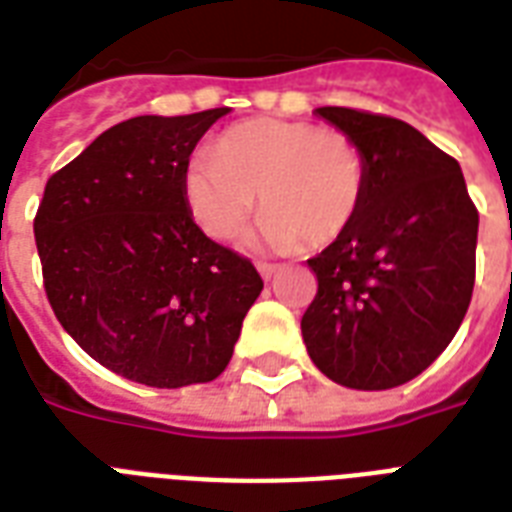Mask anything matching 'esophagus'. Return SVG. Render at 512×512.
<instances>
[{
    "label": "esophagus",
    "instance_id": "esophagus-1",
    "mask_svg": "<svg viewBox=\"0 0 512 512\" xmlns=\"http://www.w3.org/2000/svg\"><path fill=\"white\" fill-rule=\"evenodd\" d=\"M257 271H260V276H263L265 281L271 279V276H276V271H279V265H271V263H257Z\"/></svg>",
    "mask_w": 512,
    "mask_h": 512
}]
</instances>
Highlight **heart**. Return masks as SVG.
Returning a JSON list of instances; mask_svg holds the SVG:
<instances>
[{"instance_id":"heart-1","label":"heart","mask_w":512,"mask_h":512,"mask_svg":"<svg viewBox=\"0 0 512 512\" xmlns=\"http://www.w3.org/2000/svg\"><path fill=\"white\" fill-rule=\"evenodd\" d=\"M185 201L212 239H233L260 204V239L292 252L329 247L356 220L366 193V159L342 132L311 122L255 119L231 127L215 154L185 164Z\"/></svg>"}]
</instances>
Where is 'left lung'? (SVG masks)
Masks as SVG:
<instances>
[{"label": "left lung", "mask_w": 512, "mask_h": 512, "mask_svg": "<svg viewBox=\"0 0 512 512\" xmlns=\"http://www.w3.org/2000/svg\"><path fill=\"white\" fill-rule=\"evenodd\" d=\"M366 159L356 220L308 265L319 292L300 327L337 385L388 390L414 380L457 335L476 281L478 209L460 164L412 124L356 108H316Z\"/></svg>", "instance_id": "obj_1"}]
</instances>
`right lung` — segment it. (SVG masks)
I'll return each mask as SVG.
<instances>
[{"label": "right lung", "instance_id": "1", "mask_svg": "<svg viewBox=\"0 0 512 512\" xmlns=\"http://www.w3.org/2000/svg\"><path fill=\"white\" fill-rule=\"evenodd\" d=\"M228 114L135 116L47 180L34 217L44 292L98 364L151 388L215 380L263 289L247 257L204 236L183 175Z\"/></svg>", "mask_w": 512, "mask_h": 512}]
</instances>
